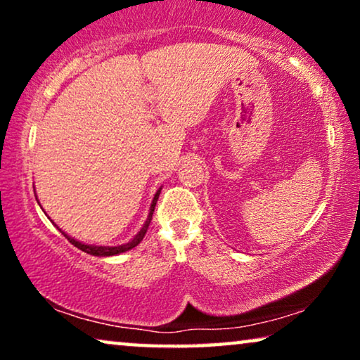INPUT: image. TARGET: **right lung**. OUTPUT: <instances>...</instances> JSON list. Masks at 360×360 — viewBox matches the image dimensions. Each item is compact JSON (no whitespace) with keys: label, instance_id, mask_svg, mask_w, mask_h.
<instances>
[{"label":"right lung","instance_id":"obj_1","mask_svg":"<svg viewBox=\"0 0 360 360\" xmlns=\"http://www.w3.org/2000/svg\"><path fill=\"white\" fill-rule=\"evenodd\" d=\"M160 190H162V186H160L159 190L155 191L154 198H152V203H150V208H149V214H147V219H146L144 226H142L141 231L134 236V238L129 239V240H127V243H124V244H120V245H95V244H85V243H82V240H77L75 238H72V236H68L67 233H63V231H62L60 228H58L57 224H56V226H57V229H60L62 234L65 236V238H67L68 240H70V243H72L73 245H75V248H78L80 250H83V252H86V254H90V255H96V257H111V255H117V254L127 252V250H131L132 248H136V245L139 244L142 239H144V236H146V233H147V228H149V224H150L152 214H154L157 200H159ZM37 203H39V201H37ZM41 208H42V206H41ZM44 213H46V211H44ZM47 218H49V216H47ZM49 219H51V218H49ZM52 223H53V221H52Z\"/></svg>","mask_w":360,"mask_h":360}]
</instances>
